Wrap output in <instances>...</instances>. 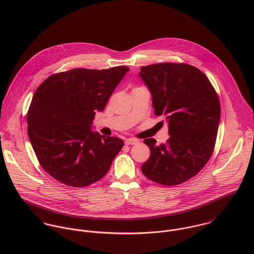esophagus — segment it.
Segmentation results:
<instances>
[{
	"label": "esophagus",
	"mask_w": 254,
	"mask_h": 254,
	"mask_svg": "<svg viewBox=\"0 0 254 254\" xmlns=\"http://www.w3.org/2000/svg\"><path fill=\"white\" fill-rule=\"evenodd\" d=\"M125 143H126V145H134V144L138 143V140L137 139H133V138H129V139H127V140L125 141Z\"/></svg>",
	"instance_id": "34e87169"
}]
</instances>
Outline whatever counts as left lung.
Returning <instances> with one entry per match:
<instances>
[{
  "label": "left lung",
  "mask_w": 254,
  "mask_h": 254,
  "mask_svg": "<svg viewBox=\"0 0 254 254\" xmlns=\"http://www.w3.org/2000/svg\"><path fill=\"white\" fill-rule=\"evenodd\" d=\"M155 115L166 117L169 139L157 145L144 139L150 158L141 170L150 180L181 184L198 173L212 155L220 120V102L207 77L185 63H159L141 67Z\"/></svg>",
  "instance_id": "left-lung-1"
}]
</instances>
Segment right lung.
<instances>
[{
  "label": "right lung",
  "instance_id": "right-lung-1",
  "mask_svg": "<svg viewBox=\"0 0 254 254\" xmlns=\"http://www.w3.org/2000/svg\"><path fill=\"white\" fill-rule=\"evenodd\" d=\"M128 70L76 68L50 76L36 89L27 113L29 139L42 168L57 181L85 187L110 169L124 141L93 132L91 125Z\"/></svg>",
  "mask_w": 254,
  "mask_h": 254
}]
</instances>
